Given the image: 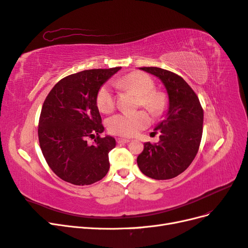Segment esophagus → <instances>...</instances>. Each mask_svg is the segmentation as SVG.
<instances>
[{"mask_svg":"<svg viewBox=\"0 0 248 248\" xmlns=\"http://www.w3.org/2000/svg\"><path fill=\"white\" fill-rule=\"evenodd\" d=\"M130 140H128V139H121V138H119V139H117V142L118 144H127V142H129Z\"/></svg>","mask_w":248,"mask_h":248,"instance_id":"obj_1","label":"esophagus"}]
</instances>
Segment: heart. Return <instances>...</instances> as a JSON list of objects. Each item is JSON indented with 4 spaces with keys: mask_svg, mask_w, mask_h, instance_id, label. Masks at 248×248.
I'll return each instance as SVG.
<instances>
[{
    "mask_svg": "<svg viewBox=\"0 0 248 248\" xmlns=\"http://www.w3.org/2000/svg\"><path fill=\"white\" fill-rule=\"evenodd\" d=\"M115 86L127 89L139 95L138 106L144 107L153 117L161 116L168 106V98L164 93L156 91L153 78L147 73L133 71L115 80ZM96 106L104 114L112 111L116 106V96L108 84L101 86L96 95ZM149 124V117L144 110L136 112H122L110 117L107 121L108 129L111 134L130 138Z\"/></svg>",
    "mask_w": 248,
    "mask_h": 248,
    "instance_id": "heart-1",
    "label": "heart"
}]
</instances>
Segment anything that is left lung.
<instances>
[{"label": "left lung", "mask_w": 248, "mask_h": 248, "mask_svg": "<svg viewBox=\"0 0 248 248\" xmlns=\"http://www.w3.org/2000/svg\"><path fill=\"white\" fill-rule=\"evenodd\" d=\"M140 69L161 79L170 104L166 118L155 128L159 141L145 142L138 166L142 174L155 180L175 178L190 166L199 151L204 110L197 94L178 74L158 67Z\"/></svg>", "instance_id": "obj_1"}]
</instances>
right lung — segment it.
<instances>
[{"instance_id":"add662e5","label":"right lung","mask_w":248,"mask_h":248,"mask_svg":"<svg viewBox=\"0 0 248 248\" xmlns=\"http://www.w3.org/2000/svg\"><path fill=\"white\" fill-rule=\"evenodd\" d=\"M121 69L84 70L59 80L43 102L38 139L48 167L64 181L90 185L109 170L108 152L116 146L111 137L101 138V116L96 106L99 88ZM88 138H94L89 145Z\"/></svg>"}]
</instances>
